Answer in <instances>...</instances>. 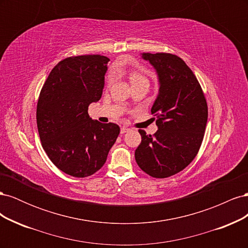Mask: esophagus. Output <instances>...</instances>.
Segmentation results:
<instances>
[{"mask_svg": "<svg viewBox=\"0 0 248 248\" xmlns=\"http://www.w3.org/2000/svg\"><path fill=\"white\" fill-rule=\"evenodd\" d=\"M129 130V128L127 126H122L121 129H120V132H121V134H124L125 132H127Z\"/></svg>", "mask_w": 248, "mask_h": 248, "instance_id": "34e87169", "label": "esophagus"}]
</instances>
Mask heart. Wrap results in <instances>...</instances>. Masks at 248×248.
I'll return each mask as SVG.
<instances>
[{"label": "heart", "instance_id": "b5f03b06", "mask_svg": "<svg viewBox=\"0 0 248 248\" xmlns=\"http://www.w3.org/2000/svg\"><path fill=\"white\" fill-rule=\"evenodd\" d=\"M128 77H129L131 85L138 84V82H141V81H148L147 78L144 76V74L139 72V71H137V70H129V71H128ZM110 81H111V78H109L108 79V84H110Z\"/></svg>", "mask_w": 248, "mask_h": 248}]
</instances>
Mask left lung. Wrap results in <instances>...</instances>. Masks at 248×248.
Returning a JSON list of instances; mask_svg holds the SVG:
<instances>
[{"label":"left lung","mask_w":248,"mask_h":248,"mask_svg":"<svg viewBox=\"0 0 248 248\" xmlns=\"http://www.w3.org/2000/svg\"><path fill=\"white\" fill-rule=\"evenodd\" d=\"M158 78V95L151 112L158 127L154 136L140 130L139 167L154 178H168L184 170L197 156L208 119L206 98L199 81L181 58L166 52H142Z\"/></svg>","instance_id":"1"}]
</instances>
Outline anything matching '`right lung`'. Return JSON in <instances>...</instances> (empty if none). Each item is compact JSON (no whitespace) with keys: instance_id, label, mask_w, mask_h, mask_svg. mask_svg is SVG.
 <instances>
[{"instance_id":"obj_1","label":"right lung","mask_w":248,"mask_h":248,"mask_svg":"<svg viewBox=\"0 0 248 248\" xmlns=\"http://www.w3.org/2000/svg\"><path fill=\"white\" fill-rule=\"evenodd\" d=\"M108 61L100 55L66 58L41 89L36 118L42 147L67 175L85 178L100 170L120 133L117 124L88 114L90 104L101 98Z\"/></svg>"}]
</instances>
